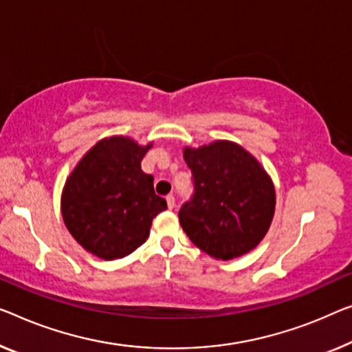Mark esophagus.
Masks as SVG:
<instances>
[{
  "mask_svg": "<svg viewBox=\"0 0 352 352\" xmlns=\"http://www.w3.org/2000/svg\"><path fill=\"white\" fill-rule=\"evenodd\" d=\"M166 201H167V207H169L170 210L175 208V197L172 196V194H169V196H166Z\"/></svg>",
  "mask_w": 352,
  "mask_h": 352,
  "instance_id": "34e87169",
  "label": "esophagus"
}]
</instances>
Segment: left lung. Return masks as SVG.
Masks as SVG:
<instances>
[{
	"label": "left lung",
	"instance_id": "obj_1",
	"mask_svg": "<svg viewBox=\"0 0 352 352\" xmlns=\"http://www.w3.org/2000/svg\"><path fill=\"white\" fill-rule=\"evenodd\" d=\"M194 194L178 219L191 242L214 259L240 258L261 243L275 214V186L242 145L214 140L185 146Z\"/></svg>",
	"mask_w": 352,
	"mask_h": 352
}]
</instances>
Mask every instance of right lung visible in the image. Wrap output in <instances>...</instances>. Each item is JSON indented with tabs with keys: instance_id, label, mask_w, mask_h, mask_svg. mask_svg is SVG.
<instances>
[{
	"instance_id": "right-lung-1",
	"label": "right lung",
	"mask_w": 352,
	"mask_h": 352,
	"mask_svg": "<svg viewBox=\"0 0 352 352\" xmlns=\"http://www.w3.org/2000/svg\"><path fill=\"white\" fill-rule=\"evenodd\" d=\"M153 144L112 135L94 144L66 178L61 214L76 242L98 258L113 261L138 250L151 221L167 208L153 177L140 161Z\"/></svg>"
}]
</instances>
